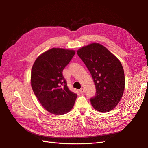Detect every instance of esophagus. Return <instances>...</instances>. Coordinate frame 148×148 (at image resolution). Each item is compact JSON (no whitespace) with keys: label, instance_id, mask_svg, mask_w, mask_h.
Returning <instances> with one entry per match:
<instances>
[{"label":"esophagus","instance_id":"obj_1","mask_svg":"<svg viewBox=\"0 0 148 148\" xmlns=\"http://www.w3.org/2000/svg\"><path fill=\"white\" fill-rule=\"evenodd\" d=\"M84 92H85V90H84V88H81L80 89V92L81 93V94H84Z\"/></svg>","mask_w":148,"mask_h":148}]
</instances>
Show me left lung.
Wrapping results in <instances>:
<instances>
[{
	"mask_svg": "<svg viewBox=\"0 0 148 148\" xmlns=\"http://www.w3.org/2000/svg\"><path fill=\"white\" fill-rule=\"evenodd\" d=\"M77 54L95 83L96 94L90 98L92 106L100 112L112 110L120 101L125 88V75L121 62L98 43L83 47Z\"/></svg>",
	"mask_w": 148,
	"mask_h": 148,
	"instance_id": "left-lung-1",
	"label": "left lung"
}]
</instances>
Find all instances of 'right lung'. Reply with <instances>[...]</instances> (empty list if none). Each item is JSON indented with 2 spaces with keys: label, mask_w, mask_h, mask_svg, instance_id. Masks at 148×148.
Instances as JSON below:
<instances>
[{
  "label": "right lung",
  "mask_w": 148,
  "mask_h": 148,
  "mask_svg": "<svg viewBox=\"0 0 148 148\" xmlns=\"http://www.w3.org/2000/svg\"><path fill=\"white\" fill-rule=\"evenodd\" d=\"M75 52L53 48L43 53L35 61L31 71V86L46 110L64 114L72 109L77 95L70 91L62 74Z\"/></svg>",
  "instance_id": "right-lung-1"
}]
</instances>
